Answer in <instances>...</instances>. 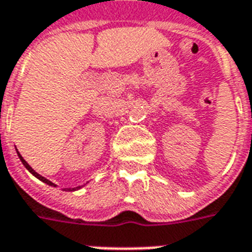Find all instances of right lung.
I'll use <instances>...</instances> for the list:
<instances>
[{"label": "right lung", "instance_id": "add662e5", "mask_svg": "<svg viewBox=\"0 0 252 252\" xmlns=\"http://www.w3.org/2000/svg\"><path fill=\"white\" fill-rule=\"evenodd\" d=\"M18 157H19V159H21V161H22V163H23V165H25V167L27 168V170H29V171L31 172V174H32V175L36 176L37 179H40L41 182H44V183H47V184H48V186H53V187H56V184H53L52 182H51V180L45 179L44 176H41L40 174H37V172L35 171V170H33V168L31 167V166H30L29 163H27V162L25 161V159H23V157H22V156H21V154H19V153H18ZM77 188H78V187H77ZM74 189H76V188H73V189H70V188H66V189H65V191H74Z\"/></svg>", "mask_w": 252, "mask_h": 252}]
</instances>
